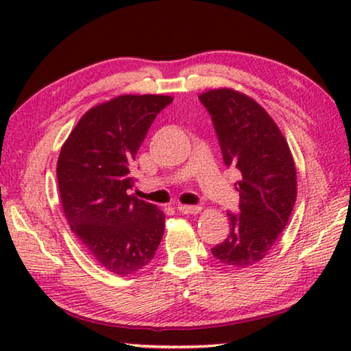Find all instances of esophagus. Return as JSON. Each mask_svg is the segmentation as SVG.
Returning a JSON list of instances; mask_svg holds the SVG:
<instances>
[{"mask_svg":"<svg viewBox=\"0 0 351 351\" xmlns=\"http://www.w3.org/2000/svg\"><path fill=\"white\" fill-rule=\"evenodd\" d=\"M178 210L184 215H197V213L201 212V207L199 206H187V204H180L178 206Z\"/></svg>","mask_w":351,"mask_h":351,"instance_id":"34e87169","label":"esophagus"}]
</instances>
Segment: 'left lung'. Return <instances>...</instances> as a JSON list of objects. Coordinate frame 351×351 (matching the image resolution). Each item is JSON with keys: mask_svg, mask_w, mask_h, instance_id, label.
<instances>
[{"mask_svg": "<svg viewBox=\"0 0 351 351\" xmlns=\"http://www.w3.org/2000/svg\"><path fill=\"white\" fill-rule=\"evenodd\" d=\"M212 117L223 161L240 173V210L228 213L229 235L212 247L224 265L247 268L276 245L293 212L297 175L287 139L246 94L219 88L199 94Z\"/></svg>", "mask_w": 351, "mask_h": 351, "instance_id": "8db88e82", "label": "left lung"}]
</instances>
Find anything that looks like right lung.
I'll return each instance as SVG.
<instances>
[{
	"instance_id": "right-lung-1",
	"label": "right lung",
	"mask_w": 351,
	"mask_h": 351,
	"mask_svg": "<svg viewBox=\"0 0 351 351\" xmlns=\"http://www.w3.org/2000/svg\"><path fill=\"white\" fill-rule=\"evenodd\" d=\"M170 96L125 94L80 117L57 161L58 192L71 230L97 263L128 276L150 263L165 215L130 195L132 164Z\"/></svg>"
}]
</instances>
